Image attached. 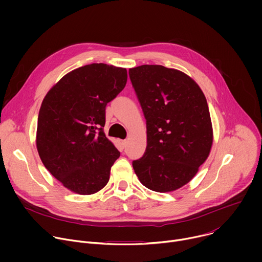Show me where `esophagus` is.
Segmentation results:
<instances>
[{
	"label": "esophagus",
	"instance_id": "1",
	"mask_svg": "<svg viewBox=\"0 0 262 262\" xmlns=\"http://www.w3.org/2000/svg\"><path fill=\"white\" fill-rule=\"evenodd\" d=\"M121 145H122L123 148L126 147V145H127V140H122V141H121Z\"/></svg>",
	"mask_w": 262,
	"mask_h": 262
}]
</instances>
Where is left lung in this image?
Returning <instances> with one entry per match:
<instances>
[{
    "label": "left lung",
    "mask_w": 262,
    "mask_h": 262,
    "mask_svg": "<svg viewBox=\"0 0 262 262\" xmlns=\"http://www.w3.org/2000/svg\"><path fill=\"white\" fill-rule=\"evenodd\" d=\"M128 73L147 128L146 150L133 162L134 170L147 189L175 191L192 180L209 156L212 125L206 98L177 69L141 65Z\"/></svg>",
    "instance_id": "8db88e82"
}]
</instances>
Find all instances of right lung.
Wrapping results in <instances>:
<instances>
[{"mask_svg":"<svg viewBox=\"0 0 262 262\" xmlns=\"http://www.w3.org/2000/svg\"><path fill=\"white\" fill-rule=\"evenodd\" d=\"M127 71L93 63L68 72L48 92L36 146L45 167L80 195L100 191L120 152L104 135L105 106L125 87Z\"/></svg>","mask_w":262,"mask_h":262,"instance_id":"obj_1","label":"right lung"}]
</instances>
